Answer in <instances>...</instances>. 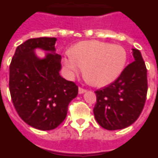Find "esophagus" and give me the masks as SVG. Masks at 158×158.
<instances>
[{"instance_id": "34e87169", "label": "esophagus", "mask_w": 158, "mask_h": 158, "mask_svg": "<svg viewBox=\"0 0 158 158\" xmlns=\"http://www.w3.org/2000/svg\"><path fill=\"white\" fill-rule=\"evenodd\" d=\"M86 90L83 89V88H82V87H79V94H83L84 93V92H86Z\"/></svg>"}]
</instances>
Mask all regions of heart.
I'll return each mask as SVG.
<instances>
[{"instance_id": "1", "label": "heart", "mask_w": 158, "mask_h": 158, "mask_svg": "<svg viewBox=\"0 0 158 158\" xmlns=\"http://www.w3.org/2000/svg\"><path fill=\"white\" fill-rule=\"evenodd\" d=\"M63 59L69 79H75L81 70L88 82L98 87L112 83L120 76L127 61L124 47L99 41L75 45Z\"/></svg>"}]
</instances>
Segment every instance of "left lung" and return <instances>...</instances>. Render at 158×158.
<instances>
[{"label": "left lung", "mask_w": 158, "mask_h": 158, "mask_svg": "<svg viewBox=\"0 0 158 158\" xmlns=\"http://www.w3.org/2000/svg\"><path fill=\"white\" fill-rule=\"evenodd\" d=\"M132 55L134 61L124 69L116 80L95 91V118L108 130L130 126L140 116L146 100V67L140 50L132 49Z\"/></svg>", "instance_id": "obj_1"}]
</instances>
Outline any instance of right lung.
I'll return each instance as SVG.
<instances>
[{"label":"right lung","mask_w":158,"mask_h":158,"mask_svg":"<svg viewBox=\"0 0 158 158\" xmlns=\"http://www.w3.org/2000/svg\"><path fill=\"white\" fill-rule=\"evenodd\" d=\"M56 38H30L16 49L9 66V91L16 111L26 124L52 130L65 120L78 86L59 74L61 55L55 53ZM36 48L47 51L40 59Z\"/></svg>","instance_id":"obj_1"}]
</instances>
